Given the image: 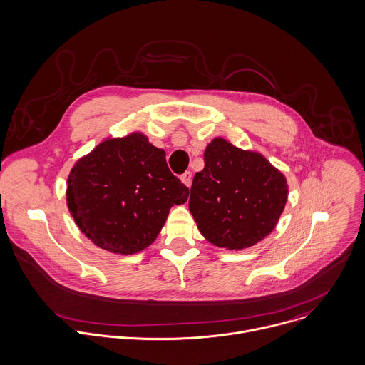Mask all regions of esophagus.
Wrapping results in <instances>:
<instances>
[{
    "label": "esophagus",
    "instance_id": "34e87169",
    "mask_svg": "<svg viewBox=\"0 0 365 365\" xmlns=\"http://www.w3.org/2000/svg\"><path fill=\"white\" fill-rule=\"evenodd\" d=\"M192 172H185L182 176H180V180L187 186V187H190L192 186Z\"/></svg>",
    "mask_w": 365,
    "mask_h": 365
}]
</instances>
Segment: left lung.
<instances>
[{"mask_svg":"<svg viewBox=\"0 0 365 365\" xmlns=\"http://www.w3.org/2000/svg\"><path fill=\"white\" fill-rule=\"evenodd\" d=\"M287 200V178L265 156L215 138L193 178L189 210L209 242L237 251L275 228Z\"/></svg>","mask_w":365,"mask_h":365,"instance_id":"1","label":"left lung"}]
</instances>
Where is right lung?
<instances>
[{"label": "right lung", "instance_id": "right-lung-1", "mask_svg": "<svg viewBox=\"0 0 365 365\" xmlns=\"http://www.w3.org/2000/svg\"><path fill=\"white\" fill-rule=\"evenodd\" d=\"M163 149L143 133L108 138L74 163L66 200L80 231L97 247L131 255L149 247L189 189L169 170Z\"/></svg>", "mask_w": 365, "mask_h": 365}]
</instances>
